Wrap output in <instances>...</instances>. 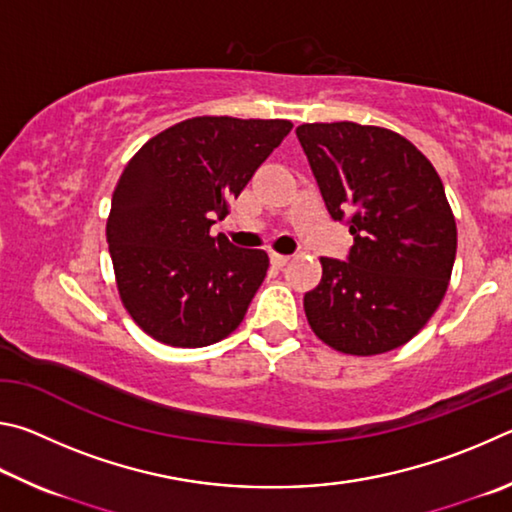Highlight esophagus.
<instances>
[{"label":"esophagus","mask_w":512,"mask_h":512,"mask_svg":"<svg viewBox=\"0 0 512 512\" xmlns=\"http://www.w3.org/2000/svg\"><path fill=\"white\" fill-rule=\"evenodd\" d=\"M270 261H272L274 267H285V265L290 263V256H283V254H276V251H272Z\"/></svg>","instance_id":"34e87169"}]
</instances>
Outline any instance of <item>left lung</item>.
<instances>
[{"instance_id": "obj_1", "label": "left lung", "mask_w": 512, "mask_h": 512, "mask_svg": "<svg viewBox=\"0 0 512 512\" xmlns=\"http://www.w3.org/2000/svg\"><path fill=\"white\" fill-rule=\"evenodd\" d=\"M330 215H351L348 261L321 258L303 297L308 324L344 355L389 353L420 333L450 285L456 220L436 168L414 143L380 125L303 123Z\"/></svg>"}]
</instances>
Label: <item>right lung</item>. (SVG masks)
I'll list each match as a JSON object with an SVG mask.
<instances>
[{
  "instance_id": "obj_1",
  "label": "right lung",
  "mask_w": 512,
  "mask_h": 512,
  "mask_svg": "<svg viewBox=\"0 0 512 512\" xmlns=\"http://www.w3.org/2000/svg\"><path fill=\"white\" fill-rule=\"evenodd\" d=\"M290 130L285 119L193 116L134 152L105 236L121 303L143 333L200 348L240 326L270 258L209 229Z\"/></svg>"
}]
</instances>
